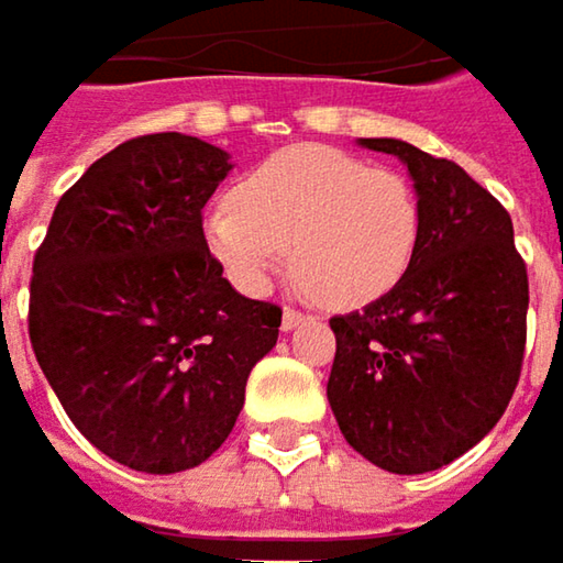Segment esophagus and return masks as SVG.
I'll use <instances>...</instances> for the list:
<instances>
[{
	"label": "esophagus",
	"mask_w": 563,
	"mask_h": 563,
	"mask_svg": "<svg viewBox=\"0 0 563 563\" xmlns=\"http://www.w3.org/2000/svg\"><path fill=\"white\" fill-rule=\"evenodd\" d=\"M306 322V316L299 312V309H283V332H289V329H296V325H302Z\"/></svg>",
	"instance_id": "esophagus-1"
}]
</instances>
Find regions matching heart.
Masks as SVG:
<instances>
[{"label":"heart","mask_w":563,"mask_h":563,"mask_svg":"<svg viewBox=\"0 0 563 563\" xmlns=\"http://www.w3.org/2000/svg\"><path fill=\"white\" fill-rule=\"evenodd\" d=\"M420 205L404 175L332 146H289L205 214V241L244 292L292 274L325 306L385 296L413 261Z\"/></svg>","instance_id":"obj_1"}]
</instances>
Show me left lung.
<instances>
[{
    "instance_id": "left-lung-1",
    "label": "left lung",
    "mask_w": 563,
    "mask_h": 563,
    "mask_svg": "<svg viewBox=\"0 0 563 563\" xmlns=\"http://www.w3.org/2000/svg\"><path fill=\"white\" fill-rule=\"evenodd\" d=\"M420 238L407 274L365 309L332 316L329 404L368 463L417 476L473 450L506 413L525 362L528 271L508 211L450 159L400 140Z\"/></svg>"
}]
</instances>
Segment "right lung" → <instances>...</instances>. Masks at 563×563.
<instances>
[{
	"mask_svg": "<svg viewBox=\"0 0 563 563\" xmlns=\"http://www.w3.org/2000/svg\"><path fill=\"white\" fill-rule=\"evenodd\" d=\"M228 172L198 136L126 140L60 195L35 251V358L70 423L136 473L205 463L280 335V306L241 296L205 241Z\"/></svg>",
	"mask_w": 563,
	"mask_h": 563,
	"instance_id": "1",
	"label": "right lung"
}]
</instances>
